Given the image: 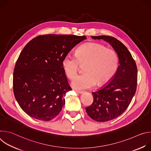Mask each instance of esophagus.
<instances>
[{
  "label": "esophagus",
  "mask_w": 151,
  "mask_h": 151,
  "mask_svg": "<svg viewBox=\"0 0 151 151\" xmlns=\"http://www.w3.org/2000/svg\"><path fill=\"white\" fill-rule=\"evenodd\" d=\"M75 91L78 94H82L83 93V91H79V90H75Z\"/></svg>",
  "instance_id": "obj_1"
}]
</instances>
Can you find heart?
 I'll use <instances>...</instances> for the list:
<instances>
[{"instance_id":"heart-1","label":"heart","mask_w":151,"mask_h":151,"mask_svg":"<svg viewBox=\"0 0 151 151\" xmlns=\"http://www.w3.org/2000/svg\"><path fill=\"white\" fill-rule=\"evenodd\" d=\"M75 57L68 54L62 60V67L70 79L78 73L79 66L85 65L83 75L72 82L73 87L79 90L101 86L111 79L116 72L118 58L116 52L97 43L85 44L76 50Z\"/></svg>"}]
</instances>
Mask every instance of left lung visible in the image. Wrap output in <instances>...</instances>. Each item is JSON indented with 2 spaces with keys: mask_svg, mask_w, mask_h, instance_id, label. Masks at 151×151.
<instances>
[{
  "mask_svg": "<svg viewBox=\"0 0 151 151\" xmlns=\"http://www.w3.org/2000/svg\"><path fill=\"white\" fill-rule=\"evenodd\" d=\"M91 37L108 42L118 57L119 65L112 79L93 93L94 101L86 108V112L93 120L106 122L120 116L131 103L137 88V69L131 53L119 40L109 36Z\"/></svg>",
  "mask_w": 151,
  "mask_h": 151,
  "instance_id": "obj_1",
  "label": "left lung"
}]
</instances>
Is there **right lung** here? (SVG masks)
<instances>
[{
	"label": "right lung",
	"mask_w": 151,
	"mask_h": 151,
	"mask_svg": "<svg viewBox=\"0 0 151 151\" xmlns=\"http://www.w3.org/2000/svg\"><path fill=\"white\" fill-rule=\"evenodd\" d=\"M85 36H38L24 47L16 62L13 90L21 108L30 116L48 121L55 118L72 88L62 60Z\"/></svg>",
	"instance_id": "obj_1"
}]
</instances>
